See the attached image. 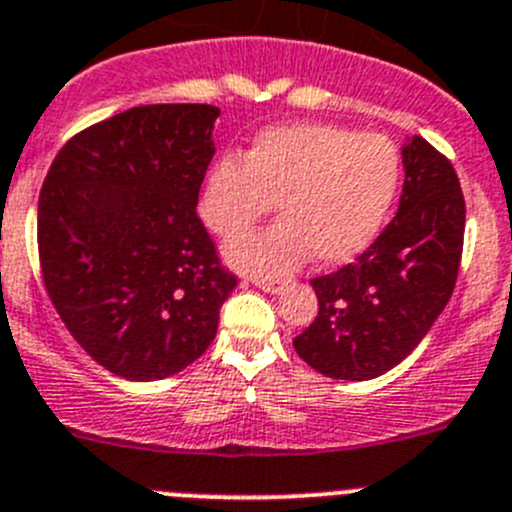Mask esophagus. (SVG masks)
<instances>
[{"instance_id":"obj_1","label":"esophagus","mask_w":512,"mask_h":512,"mask_svg":"<svg viewBox=\"0 0 512 512\" xmlns=\"http://www.w3.org/2000/svg\"><path fill=\"white\" fill-rule=\"evenodd\" d=\"M252 285L260 290H265V293H272V295L283 290V283H280V280H252Z\"/></svg>"}]
</instances>
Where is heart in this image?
I'll return each mask as SVG.
<instances>
[{
    "label": "heart",
    "mask_w": 512,
    "mask_h": 512,
    "mask_svg": "<svg viewBox=\"0 0 512 512\" xmlns=\"http://www.w3.org/2000/svg\"><path fill=\"white\" fill-rule=\"evenodd\" d=\"M399 181L396 148L384 136L326 123L262 131L242 161L219 159L199 197L202 222L222 240L239 237L275 203L284 222L229 242L224 257L257 278H280L310 255L343 265L374 242Z\"/></svg>",
    "instance_id": "1"
}]
</instances>
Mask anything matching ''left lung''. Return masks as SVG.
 <instances>
[{
  "instance_id": "8db88e82",
  "label": "left lung",
  "mask_w": 512,
  "mask_h": 512,
  "mask_svg": "<svg viewBox=\"0 0 512 512\" xmlns=\"http://www.w3.org/2000/svg\"><path fill=\"white\" fill-rule=\"evenodd\" d=\"M401 161L396 217L356 262L310 280L318 315L293 346L331 379L369 381L401 364L455 290L465 237L460 179L419 136L401 148Z\"/></svg>"
}]
</instances>
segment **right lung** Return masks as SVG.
<instances>
[{
  "instance_id": "1",
  "label": "right lung",
  "mask_w": 512,
  "mask_h": 512,
  "mask_svg": "<svg viewBox=\"0 0 512 512\" xmlns=\"http://www.w3.org/2000/svg\"><path fill=\"white\" fill-rule=\"evenodd\" d=\"M219 108L138 105L75 133L37 204L47 295L95 364L156 381L217 336L237 278L197 217Z\"/></svg>"
}]
</instances>
